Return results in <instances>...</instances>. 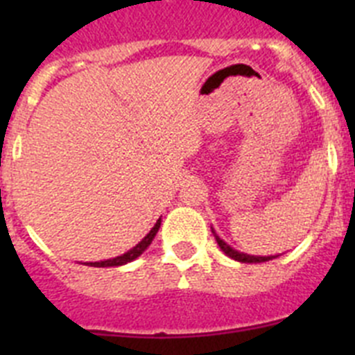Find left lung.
Wrapping results in <instances>:
<instances>
[{
    "label": "left lung",
    "mask_w": 355,
    "mask_h": 355,
    "mask_svg": "<svg viewBox=\"0 0 355 355\" xmlns=\"http://www.w3.org/2000/svg\"><path fill=\"white\" fill-rule=\"evenodd\" d=\"M211 231H213V229H211ZM213 234H215V231H213ZM215 240H216V243H218V247H220V249L224 250L225 254H227L229 258L236 259V261H241V263H263V261H270V259L277 258V256H249V254L238 252V250L231 249V247H229L224 240H220V238L216 236V234H215Z\"/></svg>",
    "instance_id": "left-lung-1"
}]
</instances>
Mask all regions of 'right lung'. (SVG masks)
<instances>
[{"label": "right lung", "mask_w": 355, "mask_h": 355, "mask_svg": "<svg viewBox=\"0 0 355 355\" xmlns=\"http://www.w3.org/2000/svg\"><path fill=\"white\" fill-rule=\"evenodd\" d=\"M159 224H162V218H159L158 222L155 224V227L150 229L149 234H147L146 238H144L142 241H140L139 245L133 247V249L130 250V252L122 254V256H117V258L114 259H106V261H97V263H89L90 266H121V265H126V263L133 261V259H137L140 256V254L144 252V250L147 249V247L150 245V241H153V238L156 236V233H158L159 229Z\"/></svg>", "instance_id": "obj_1"}]
</instances>
